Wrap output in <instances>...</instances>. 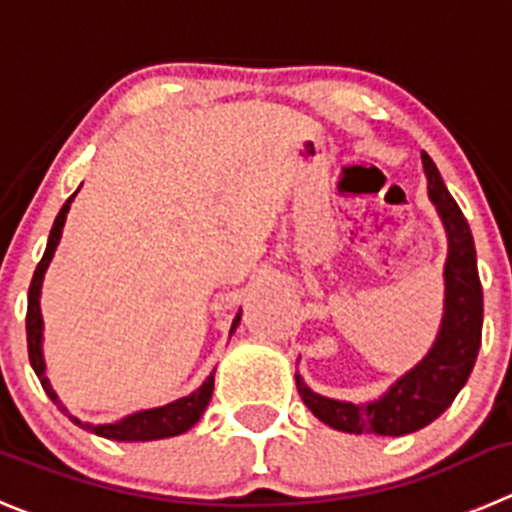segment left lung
I'll use <instances>...</instances> for the list:
<instances>
[{
    "mask_svg": "<svg viewBox=\"0 0 512 512\" xmlns=\"http://www.w3.org/2000/svg\"><path fill=\"white\" fill-rule=\"evenodd\" d=\"M422 164L429 181V199L437 207L450 240L444 265L442 328L427 358L371 404H351L313 394L295 374L305 407L323 424L341 432L401 437L427 427L455 401L477 361L482 341V285L470 224L427 151H422Z\"/></svg>",
    "mask_w": 512,
    "mask_h": 512,
    "instance_id": "obj_1",
    "label": "left lung"
}]
</instances>
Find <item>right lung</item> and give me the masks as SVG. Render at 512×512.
Masks as SVG:
<instances>
[{
    "label": "right lung",
    "mask_w": 512,
    "mask_h": 512,
    "mask_svg": "<svg viewBox=\"0 0 512 512\" xmlns=\"http://www.w3.org/2000/svg\"><path fill=\"white\" fill-rule=\"evenodd\" d=\"M75 199H68V202L62 204L60 214L55 217V224L50 229V240H47V250L42 255V260L37 262V270L32 275V283H30V293H27V353H30V364L35 369L37 379H40L42 389L47 391L52 401H55V407L60 409L62 414H68V409L62 407L57 394L52 391L50 381L45 376V361H42V315H40V288H42V278H45V270L50 265L52 255H55V247L60 242V234H62V224H65V217H68V209L70 202ZM240 323V313L234 318L232 328H229V336L234 333ZM212 391H214V374L199 386L194 394L184 396V399H176L166 407L159 409H146V412H136L131 417L121 419L116 424H88V422H80L78 417L68 414L70 422H75L78 427H83L85 432H93L98 437L105 439H116V442H148V439H164V437H176V434H184L186 429H191L194 424L199 422V417L204 414L207 409L209 399H212Z\"/></svg>",
    "instance_id": "right-lung-1"
}]
</instances>
